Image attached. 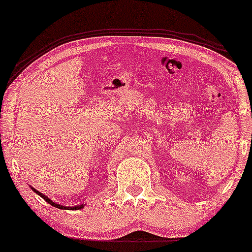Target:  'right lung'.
<instances>
[{
    "label": "right lung",
    "mask_w": 252,
    "mask_h": 252,
    "mask_svg": "<svg viewBox=\"0 0 252 252\" xmlns=\"http://www.w3.org/2000/svg\"><path fill=\"white\" fill-rule=\"evenodd\" d=\"M31 189L32 190H34V192L36 193V194H39L40 196H41V198L43 199V200H46L48 202V204L50 205H52V206H54L56 207V209H60V210H82L83 207H84V204H80V205H77V206H63V205H60V204H57V202H54V201H52L50 198H48V196H46L45 194H42L41 192H39V190L37 189H33V187L31 186Z\"/></svg>",
    "instance_id": "1"
}]
</instances>
